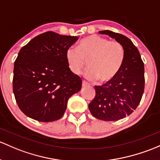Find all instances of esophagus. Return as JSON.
<instances>
[{"instance_id":"34e87169","label":"esophagus","mask_w":160,"mask_h":160,"mask_svg":"<svg viewBox=\"0 0 160 160\" xmlns=\"http://www.w3.org/2000/svg\"><path fill=\"white\" fill-rule=\"evenodd\" d=\"M87 85H88V83H87L86 81H84V80H83V82H82V87H87Z\"/></svg>"}]
</instances>
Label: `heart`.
Instances as JSON below:
<instances>
[{
	"label": "heart",
	"instance_id": "heart-1",
	"mask_svg": "<svg viewBox=\"0 0 160 160\" xmlns=\"http://www.w3.org/2000/svg\"><path fill=\"white\" fill-rule=\"evenodd\" d=\"M125 58L122 43L98 35H90L79 43L78 48L70 47L66 51V60L70 70L80 74L88 61L89 68L84 76L90 80L100 83L111 81L120 71Z\"/></svg>",
	"mask_w": 160,
	"mask_h": 160
}]
</instances>
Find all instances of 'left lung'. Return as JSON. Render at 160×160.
Masks as SVG:
<instances>
[{
    "instance_id": "left-lung-1",
    "label": "left lung",
    "mask_w": 160,
    "mask_h": 160,
    "mask_svg": "<svg viewBox=\"0 0 160 160\" xmlns=\"http://www.w3.org/2000/svg\"><path fill=\"white\" fill-rule=\"evenodd\" d=\"M122 43L125 58L120 71L112 80L95 86L96 96L89 104L94 117L115 121L130 115L140 102L145 87L144 63L132 42L124 35L108 30L99 31Z\"/></svg>"
}]
</instances>
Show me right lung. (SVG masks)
Segmentation results:
<instances>
[{"mask_svg":"<svg viewBox=\"0 0 160 160\" xmlns=\"http://www.w3.org/2000/svg\"><path fill=\"white\" fill-rule=\"evenodd\" d=\"M78 37L48 31L33 38L14 62L13 92L23 113L40 122L61 118L82 80L69 68L66 51Z\"/></svg>","mask_w":160,"mask_h":160,"instance_id":"obj_1","label":"right lung"}]
</instances>
